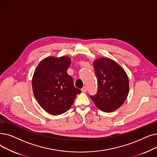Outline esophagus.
<instances>
[{
    "instance_id": "1",
    "label": "esophagus",
    "mask_w": 157,
    "mask_h": 157,
    "mask_svg": "<svg viewBox=\"0 0 157 157\" xmlns=\"http://www.w3.org/2000/svg\"><path fill=\"white\" fill-rule=\"evenodd\" d=\"M81 90H82L83 92H86L87 91V87L86 86L83 87V88H82V89H81Z\"/></svg>"
}]
</instances>
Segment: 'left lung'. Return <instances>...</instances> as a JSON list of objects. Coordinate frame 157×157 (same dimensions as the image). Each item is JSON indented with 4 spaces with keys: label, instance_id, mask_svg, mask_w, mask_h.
Segmentation results:
<instances>
[{
    "label": "left lung",
    "instance_id": "left-lung-1",
    "mask_svg": "<svg viewBox=\"0 0 157 157\" xmlns=\"http://www.w3.org/2000/svg\"><path fill=\"white\" fill-rule=\"evenodd\" d=\"M94 66L98 79V91L90 98L101 110L112 112L123 104L128 96L127 74L110 58H99L94 62Z\"/></svg>",
    "mask_w": 157,
    "mask_h": 157
}]
</instances>
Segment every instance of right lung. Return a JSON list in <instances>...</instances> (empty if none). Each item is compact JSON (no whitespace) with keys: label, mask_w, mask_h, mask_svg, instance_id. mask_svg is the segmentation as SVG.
<instances>
[{"label":"right lung","mask_w":157,"mask_h":157,"mask_svg":"<svg viewBox=\"0 0 157 157\" xmlns=\"http://www.w3.org/2000/svg\"><path fill=\"white\" fill-rule=\"evenodd\" d=\"M69 58L48 57L41 61L34 73L32 86L39 105L50 114L58 115L71 108L81 93L73 85L67 71L71 65Z\"/></svg>","instance_id":"1"}]
</instances>
